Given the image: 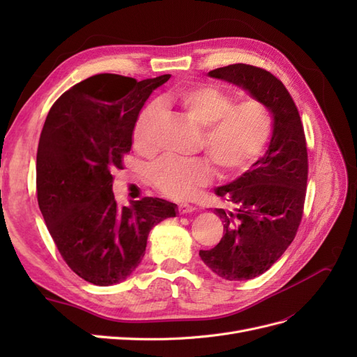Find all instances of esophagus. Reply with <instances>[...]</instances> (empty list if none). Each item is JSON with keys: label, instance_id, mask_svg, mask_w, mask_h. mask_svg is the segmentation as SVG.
<instances>
[{"label": "esophagus", "instance_id": "obj_1", "mask_svg": "<svg viewBox=\"0 0 357 357\" xmlns=\"http://www.w3.org/2000/svg\"><path fill=\"white\" fill-rule=\"evenodd\" d=\"M193 210H195V207L190 204H186V202H181L178 204V213L180 214H188V213H192Z\"/></svg>", "mask_w": 357, "mask_h": 357}]
</instances>
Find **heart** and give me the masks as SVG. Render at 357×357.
Here are the masks:
<instances>
[{
	"label": "heart",
	"instance_id": "1",
	"mask_svg": "<svg viewBox=\"0 0 357 357\" xmlns=\"http://www.w3.org/2000/svg\"><path fill=\"white\" fill-rule=\"evenodd\" d=\"M165 98L202 128L199 147L208 155L220 178L241 174L261 155L271 131V116L261 101L245 100L234 104L231 95L210 84L181 86L168 92ZM156 113L155 105H147L137 117L132 144L138 152L150 150V126ZM210 178V164L202 158H160L150 169L153 186L172 199L193 195Z\"/></svg>",
	"mask_w": 357,
	"mask_h": 357
}]
</instances>
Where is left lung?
<instances>
[{
  "mask_svg": "<svg viewBox=\"0 0 357 357\" xmlns=\"http://www.w3.org/2000/svg\"><path fill=\"white\" fill-rule=\"evenodd\" d=\"M208 77L245 91L273 117L265 155L238 178L214 189L229 205L214 208L223 236L215 247L199 252L215 275L245 282L268 271L295 238L307 190L305 135L290 93L269 71L234 63L210 71Z\"/></svg>",
  "mask_w": 357,
  "mask_h": 357,
  "instance_id": "1",
  "label": "left lung"
}]
</instances>
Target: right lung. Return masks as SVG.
Here are the masks:
<instances>
[{"instance_id":"right-lung-1","label":"right lung","mask_w":357,"mask_h":357,"mask_svg":"<svg viewBox=\"0 0 357 357\" xmlns=\"http://www.w3.org/2000/svg\"><path fill=\"white\" fill-rule=\"evenodd\" d=\"M169 74L137 82L98 74L52 105L37 150V199L63 261L95 286L126 280L142 264L155 225L176 218L160 198L119 207L112 171L122 169L132 128L152 92Z\"/></svg>"}]
</instances>
